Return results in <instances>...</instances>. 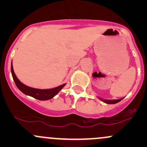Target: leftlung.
<instances>
[{
  "label": "left lung",
  "mask_w": 147,
  "mask_h": 147,
  "mask_svg": "<svg viewBox=\"0 0 147 147\" xmlns=\"http://www.w3.org/2000/svg\"><path fill=\"white\" fill-rule=\"evenodd\" d=\"M101 100H102L103 102L106 103V104H116V103L120 102L121 100H122V99H114V100H106V99H100Z\"/></svg>",
  "instance_id": "1"
}]
</instances>
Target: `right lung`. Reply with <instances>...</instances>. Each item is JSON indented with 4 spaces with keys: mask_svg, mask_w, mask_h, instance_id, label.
Returning <instances> with one entry per match:
<instances>
[{
    "mask_svg": "<svg viewBox=\"0 0 147 147\" xmlns=\"http://www.w3.org/2000/svg\"><path fill=\"white\" fill-rule=\"evenodd\" d=\"M11 72L13 77V79H14L15 84H16L18 88L22 92L25 94V95L31 96V97H32L35 99H38V100H48V99H52V97H55V96L56 95L65 85V84H64L58 87L54 88L45 89V90H43V89L33 88L27 86H25V84L21 83V82L18 80V79L16 77V75H15L14 70H13L12 63H11Z\"/></svg>",
    "mask_w": 147,
    "mask_h": 147,
    "instance_id": "obj_1",
    "label": "right lung"
}]
</instances>
